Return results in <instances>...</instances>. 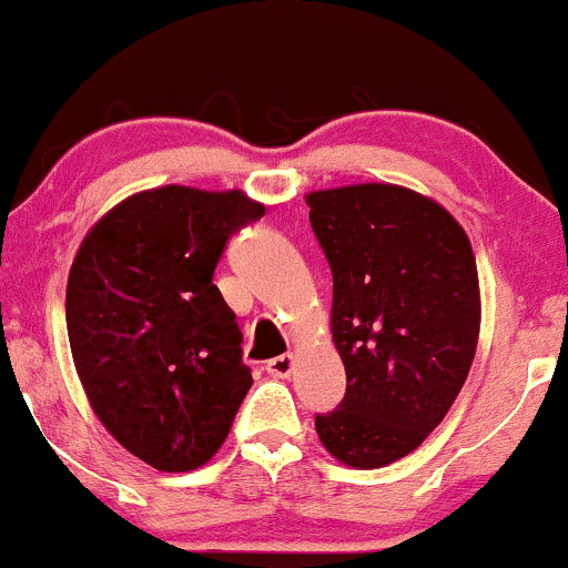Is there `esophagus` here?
Wrapping results in <instances>:
<instances>
[{
  "label": "esophagus",
  "instance_id": "esophagus-1",
  "mask_svg": "<svg viewBox=\"0 0 568 568\" xmlns=\"http://www.w3.org/2000/svg\"><path fill=\"white\" fill-rule=\"evenodd\" d=\"M266 373L272 378H288L294 373V356L283 354V356H274V359L266 362Z\"/></svg>",
  "mask_w": 568,
  "mask_h": 568
}]
</instances>
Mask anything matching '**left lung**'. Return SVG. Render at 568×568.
I'll return each instance as SVG.
<instances>
[{
  "mask_svg": "<svg viewBox=\"0 0 568 568\" xmlns=\"http://www.w3.org/2000/svg\"><path fill=\"white\" fill-rule=\"evenodd\" d=\"M307 206L348 381L315 429L339 463L384 468L444 422L468 378L481 321L474 250L444 206L397 184L318 190Z\"/></svg>",
  "mask_w": 568,
  "mask_h": 568,
  "instance_id": "obj_1",
  "label": "left lung"
}]
</instances>
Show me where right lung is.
Wrapping results in <instances>:
<instances>
[{"mask_svg":"<svg viewBox=\"0 0 568 568\" xmlns=\"http://www.w3.org/2000/svg\"><path fill=\"white\" fill-rule=\"evenodd\" d=\"M242 190L165 184L98 220L68 277V337L92 410L158 470H193L253 386L234 310L212 283L231 234L264 217Z\"/></svg>","mask_w":568,"mask_h":568,"instance_id":"1","label":"right lung"}]
</instances>
